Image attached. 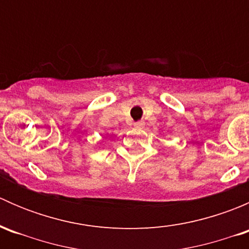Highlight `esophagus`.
<instances>
[{
    "label": "esophagus",
    "mask_w": 249,
    "mask_h": 249,
    "mask_svg": "<svg viewBox=\"0 0 249 249\" xmlns=\"http://www.w3.org/2000/svg\"><path fill=\"white\" fill-rule=\"evenodd\" d=\"M135 127H139V129H142L143 126H144V123L143 122H137V123H135Z\"/></svg>",
    "instance_id": "1"
}]
</instances>
